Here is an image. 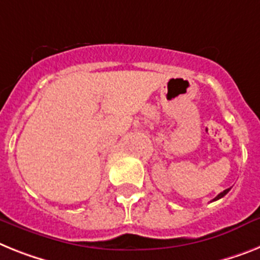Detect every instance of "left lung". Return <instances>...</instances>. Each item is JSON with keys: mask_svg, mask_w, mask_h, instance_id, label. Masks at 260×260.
Instances as JSON below:
<instances>
[{"mask_svg": "<svg viewBox=\"0 0 260 260\" xmlns=\"http://www.w3.org/2000/svg\"><path fill=\"white\" fill-rule=\"evenodd\" d=\"M229 191H230V189H226V190H223V191H222V193H219V194H218L217 197H215L214 200H213V201H217V200H219V198H222V197H223V196H226V194H228Z\"/></svg>", "mask_w": 260, "mask_h": 260, "instance_id": "1", "label": "left lung"}]
</instances>
